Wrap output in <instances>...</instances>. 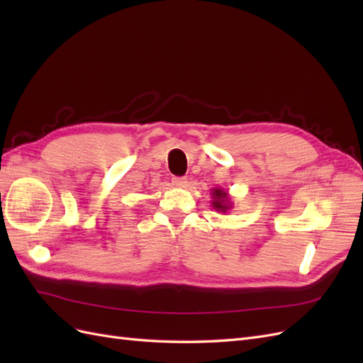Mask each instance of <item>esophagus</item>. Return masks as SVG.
I'll list each match as a JSON object with an SVG mask.
<instances>
[{
	"label": "esophagus",
	"instance_id": "esophagus-1",
	"mask_svg": "<svg viewBox=\"0 0 363 363\" xmlns=\"http://www.w3.org/2000/svg\"><path fill=\"white\" fill-rule=\"evenodd\" d=\"M172 184L175 186V188H186V186H188V179H186V177H174Z\"/></svg>",
	"mask_w": 363,
	"mask_h": 363
}]
</instances>
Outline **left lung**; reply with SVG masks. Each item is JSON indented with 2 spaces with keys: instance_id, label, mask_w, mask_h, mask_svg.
Segmentation results:
<instances>
[{
  "instance_id": "left-lung-1",
  "label": "left lung",
  "mask_w": 363,
  "mask_h": 363,
  "mask_svg": "<svg viewBox=\"0 0 363 363\" xmlns=\"http://www.w3.org/2000/svg\"><path fill=\"white\" fill-rule=\"evenodd\" d=\"M211 195H212V206L216 212H221L223 215H225L230 208H233V203L230 201L227 191L221 188H213L211 191Z\"/></svg>"
}]
</instances>
